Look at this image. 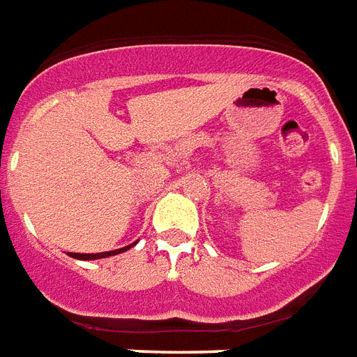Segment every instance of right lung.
Here are the masks:
<instances>
[{
	"label": "right lung",
	"mask_w": 357,
	"mask_h": 357,
	"mask_svg": "<svg viewBox=\"0 0 357 357\" xmlns=\"http://www.w3.org/2000/svg\"><path fill=\"white\" fill-rule=\"evenodd\" d=\"M135 243L127 245V247H121V249H116V251H106V252H97V255H82V252H70V257L78 258V260H99V258H106V257H114V255H119V252L129 251L130 247Z\"/></svg>",
	"instance_id": "add662e5"
}]
</instances>
